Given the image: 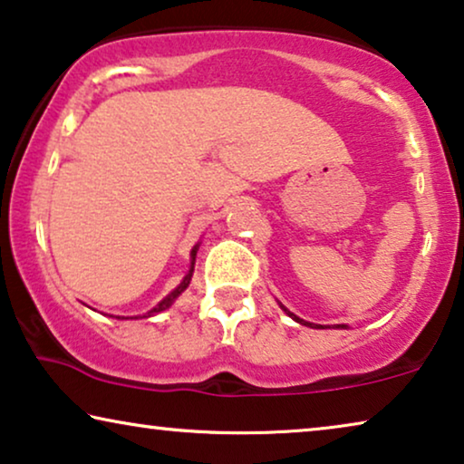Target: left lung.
<instances>
[{
    "label": "left lung",
    "mask_w": 464,
    "mask_h": 464,
    "mask_svg": "<svg viewBox=\"0 0 464 464\" xmlns=\"http://www.w3.org/2000/svg\"><path fill=\"white\" fill-rule=\"evenodd\" d=\"M278 306H281V308H283V313H285V314H289V316H291V319H294L295 323H300V325H306V327H314V329H321V327H325V325H314V323H308V321H304V319H300V316H295L294 313H291V310H287V308H285L281 302H278ZM338 327H342V329H344L346 325H338Z\"/></svg>",
    "instance_id": "1"
}]
</instances>
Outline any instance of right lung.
<instances>
[{
	"label": "right lung",
	"mask_w": 464,
	"mask_h": 464,
	"mask_svg": "<svg viewBox=\"0 0 464 464\" xmlns=\"http://www.w3.org/2000/svg\"><path fill=\"white\" fill-rule=\"evenodd\" d=\"M198 246H200V243H196V245L192 246V253H189V270H188V275L183 276V281H181L179 285H177V287H175L173 291H170V294H169L167 297H164V300L158 302L156 306L151 308L150 313H145L143 316H116V319H148V316H154V314H158V313H164V310L173 306V302L183 294V291H186V289L189 287V281H192L194 264H196V253H198Z\"/></svg>",
	"instance_id": "obj_1"
}]
</instances>
